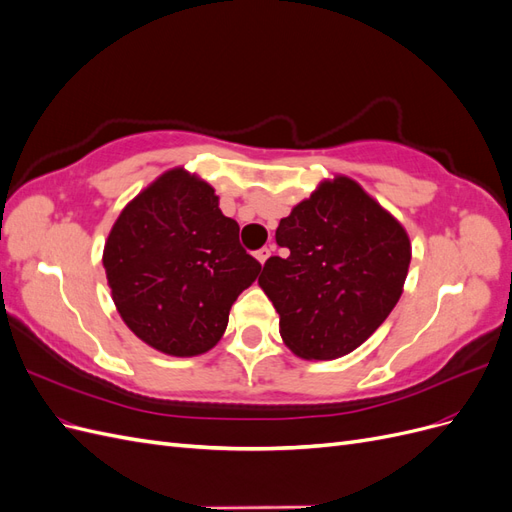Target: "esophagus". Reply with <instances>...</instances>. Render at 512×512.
<instances>
[{
	"label": "esophagus",
	"mask_w": 512,
	"mask_h": 512,
	"mask_svg": "<svg viewBox=\"0 0 512 512\" xmlns=\"http://www.w3.org/2000/svg\"><path fill=\"white\" fill-rule=\"evenodd\" d=\"M269 256H271V247H262V250L256 252V260L260 262V265H265Z\"/></svg>",
	"instance_id": "esophagus-1"
}]
</instances>
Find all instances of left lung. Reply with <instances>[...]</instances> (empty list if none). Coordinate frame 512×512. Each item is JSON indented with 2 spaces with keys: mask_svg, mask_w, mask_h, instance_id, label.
I'll return each mask as SVG.
<instances>
[{
  "mask_svg": "<svg viewBox=\"0 0 512 512\" xmlns=\"http://www.w3.org/2000/svg\"><path fill=\"white\" fill-rule=\"evenodd\" d=\"M258 277L284 344L305 361L350 354L393 312L412 258L406 228L346 175L320 181L280 220Z\"/></svg>",
  "mask_w": 512,
  "mask_h": 512,
  "instance_id": "left-lung-1",
  "label": "left lung"
}]
</instances>
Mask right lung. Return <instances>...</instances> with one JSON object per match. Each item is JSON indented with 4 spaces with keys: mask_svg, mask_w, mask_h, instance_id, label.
<instances>
[{
    "mask_svg": "<svg viewBox=\"0 0 512 512\" xmlns=\"http://www.w3.org/2000/svg\"><path fill=\"white\" fill-rule=\"evenodd\" d=\"M102 265L121 320L151 348L198 356L220 342L260 262L207 181L170 168L123 207Z\"/></svg>",
    "mask_w": 512,
    "mask_h": 512,
    "instance_id": "obj_1",
    "label": "right lung"
}]
</instances>
